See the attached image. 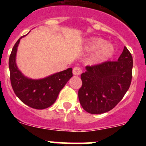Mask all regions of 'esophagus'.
Returning a JSON list of instances; mask_svg holds the SVG:
<instances>
[{"label": "esophagus", "mask_w": 146, "mask_h": 146, "mask_svg": "<svg viewBox=\"0 0 146 146\" xmlns=\"http://www.w3.org/2000/svg\"><path fill=\"white\" fill-rule=\"evenodd\" d=\"M72 72H73V74H74V75L77 76L80 75V74L82 73V70H81V69L80 67H74V69H73Z\"/></svg>", "instance_id": "obj_1"}]
</instances>
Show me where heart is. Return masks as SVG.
Instances as JSON below:
<instances>
[{
  "label": "heart",
  "mask_w": 146,
  "mask_h": 146,
  "mask_svg": "<svg viewBox=\"0 0 146 146\" xmlns=\"http://www.w3.org/2000/svg\"><path fill=\"white\" fill-rule=\"evenodd\" d=\"M85 48L88 50H94L91 55L94 63H103L111 58L115 53L114 46L110 42H104L100 37H89L85 42Z\"/></svg>",
  "instance_id": "1"
}]
</instances>
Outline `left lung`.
<instances>
[{
	"instance_id": "1",
	"label": "left lung",
	"mask_w": 146,
	"mask_h": 146,
	"mask_svg": "<svg viewBox=\"0 0 146 146\" xmlns=\"http://www.w3.org/2000/svg\"><path fill=\"white\" fill-rule=\"evenodd\" d=\"M132 66V56L126 47L117 61L87 66L81 74L82 85L78 91L82 108L91 114H102L114 108L129 88Z\"/></svg>"
}]
</instances>
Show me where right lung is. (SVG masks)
<instances>
[{
	"mask_svg": "<svg viewBox=\"0 0 146 146\" xmlns=\"http://www.w3.org/2000/svg\"><path fill=\"white\" fill-rule=\"evenodd\" d=\"M24 36L18 39L10 55L9 66L11 86L16 96L24 104L34 109H46L54 104L60 90L72 77V69L69 68L42 79H31L24 75L16 64L18 45Z\"/></svg>",
	"mask_w": 146,
	"mask_h": 146,
	"instance_id": "add662e5",
	"label": "right lung"
}]
</instances>
